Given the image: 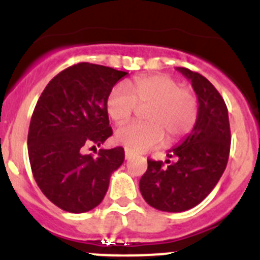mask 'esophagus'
<instances>
[{
	"mask_svg": "<svg viewBox=\"0 0 260 260\" xmlns=\"http://www.w3.org/2000/svg\"><path fill=\"white\" fill-rule=\"evenodd\" d=\"M132 156H133V152H130L128 150H125V158H126V160L132 158Z\"/></svg>",
	"mask_w": 260,
	"mask_h": 260,
	"instance_id": "obj_1",
	"label": "esophagus"
}]
</instances>
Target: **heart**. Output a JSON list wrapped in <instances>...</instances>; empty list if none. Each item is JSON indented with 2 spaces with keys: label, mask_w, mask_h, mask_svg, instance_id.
Returning a JSON list of instances; mask_svg holds the SVG:
<instances>
[{
  "label": "heart",
  "mask_w": 260,
  "mask_h": 260,
  "mask_svg": "<svg viewBox=\"0 0 260 260\" xmlns=\"http://www.w3.org/2000/svg\"><path fill=\"white\" fill-rule=\"evenodd\" d=\"M146 108V122L122 126L114 141L132 152H143L168 141L174 142L191 132L198 118V102L189 88L167 74L135 78L130 86L117 84L108 93L105 109L117 125L127 122L138 110Z\"/></svg>",
  "instance_id": "b5f03b06"
}]
</instances>
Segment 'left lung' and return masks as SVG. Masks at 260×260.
Here are the masks:
<instances>
[{
  "label": "left lung",
  "mask_w": 260,
  "mask_h": 260,
  "mask_svg": "<svg viewBox=\"0 0 260 260\" xmlns=\"http://www.w3.org/2000/svg\"><path fill=\"white\" fill-rule=\"evenodd\" d=\"M190 80L198 98V118L191 133L168 151L174 161L147 160L148 168L139 181L144 201L165 212L195 207L213 190L224 173L231 151L228 108L219 91L203 75L177 68Z\"/></svg>",
  "instance_id": "1"
}]
</instances>
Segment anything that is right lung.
Returning <instances> with one entry per match:
<instances>
[{"label":"right lung","instance_id":"obj_1","mask_svg":"<svg viewBox=\"0 0 260 260\" xmlns=\"http://www.w3.org/2000/svg\"><path fill=\"white\" fill-rule=\"evenodd\" d=\"M126 71L80 62L50 80L29 123L28 157L43 194L61 210L91 211L107 194L110 176L125 160L122 147L86 155L112 135L108 93Z\"/></svg>","mask_w":260,"mask_h":260}]
</instances>
